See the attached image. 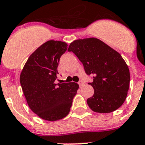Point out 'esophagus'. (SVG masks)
<instances>
[{
    "label": "esophagus",
    "mask_w": 145,
    "mask_h": 145,
    "mask_svg": "<svg viewBox=\"0 0 145 145\" xmlns=\"http://www.w3.org/2000/svg\"><path fill=\"white\" fill-rule=\"evenodd\" d=\"M78 85H79L80 87H82V86L84 85V83H83V81H79V82H78Z\"/></svg>",
    "instance_id": "1"
}]
</instances>
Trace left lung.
Returning <instances> with one entry per match:
<instances>
[{
    "label": "left lung",
    "mask_w": 145,
    "mask_h": 145,
    "mask_svg": "<svg viewBox=\"0 0 145 145\" xmlns=\"http://www.w3.org/2000/svg\"><path fill=\"white\" fill-rule=\"evenodd\" d=\"M69 52L79 59L94 88L87 100L89 107L97 113H110L118 109L126 99L130 86V71L119 53L96 38L78 39L71 43Z\"/></svg>",
    "instance_id": "8db88e82"
}]
</instances>
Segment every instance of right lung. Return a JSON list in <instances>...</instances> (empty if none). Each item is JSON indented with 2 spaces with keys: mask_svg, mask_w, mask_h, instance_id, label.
I'll list each match as a JSON object with an SVG mask.
<instances>
[{
  "mask_svg": "<svg viewBox=\"0 0 145 145\" xmlns=\"http://www.w3.org/2000/svg\"><path fill=\"white\" fill-rule=\"evenodd\" d=\"M67 49L65 42H45L28 58L20 74V83L29 108L46 121L67 116L79 88L74 82L55 83L59 59Z\"/></svg>",
  "mask_w": 145,
  "mask_h": 145,
  "instance_id": "add662e5",
  "label": "right lung"
}]
</instances>
